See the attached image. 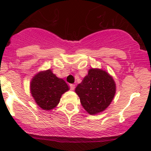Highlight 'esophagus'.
<instances>
[{
    "instance_id": "1",
    "label": "esophagus",
    "mask_w": 151,
    "mask_h": 151,
    "mask_svg": "<svg viewBox=\"0 0 151 151\" xmlns=\"http://www.w3.org/2000/svg\"><path fill=\"white\" fill-rule=\"evenodd\" d=\"M70 89L71 90H74L75 89V84H70Z\"/></svg>"
}]
</instances>
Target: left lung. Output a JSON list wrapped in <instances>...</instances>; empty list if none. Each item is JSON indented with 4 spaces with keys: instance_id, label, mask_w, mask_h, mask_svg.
Returning <instances> with one entry per match:
<instances>
[{
    "instance_id": "left-lung-1",
    "label": "left lung",
    "mask_w": 151,
    "mask_h": 151,
    "mask_svg": "<svg viewBox=\"0 0 151 151\" xmlns=\"http://www.w3.org/2000/svg\"><path fill=\"white\" fill-rule=\"evenodd\" d=\"M81 104L91 115L102 112L114 99L116 83L106 70L91 68L75 89Z\"/></svg>"
}]
</instances>
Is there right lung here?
<instances>
[{
    "label": "right lung",
    "mask_w": 151,
    "mask_h": 151,
    "mask_svg": "<svg viewBox=\"0 0 151 151\" xmlns=\"http://www.w3.org/2000/svg\"><path fill=\"white\" fill-rule=\"evenodd\" d=\"M69 89L66 82L53 74L51 70L40 71L30 82V91L36 104L46 111L56 107L62 95Z\"/></svg>",
    "instance_id": "1"
}]
</instances>
